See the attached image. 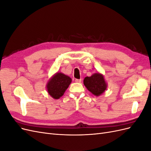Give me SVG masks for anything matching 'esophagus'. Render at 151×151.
Listing matches in <instances>:
<instances>
[{
  "label": "esophagus",
  "mask_w": 151,
  "mask_h": 151,
  "mask_svg": "<svg viewBox=\"0 0 151 151\" xmlns=\"http://www.w3.org/2000/svg\"><path fill=\"white\" fill-rule=\"evenodd\" d=\"M81 79H76L75 80V82H76V83H81Z\"/></svg>",
  "instance_id": "1"
}]
</instances>
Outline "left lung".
Returning <instances> with one entry per match:
<instances>
[{
    "mask_svg": "<svg viewBox=\"0 0 151 151\" xmlns=\"http://www.w3.org/2000/svg\"><path fill=\"white\" fill-rule=\"evenodd\" d=\"M83 83L88 90L96 96L101 95L108 87L104 76L99 72L94 73L90 77H86Z\"/></svg>",
    "mask_w": 151,
    "mask_h": 151,
    "instance_id": "left-lung-1",
    "label": "left lung"
}]
</instances>
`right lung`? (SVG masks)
Wrapping results in <instances>:
<instances>
[{"label":"right lung","mask_w":151,"mask_h":151,"mask_svg":"<svg viewBox=\"0 0 151 151\" xmlns=\"http://www.w3.org/2000/svg\"><path fill=\"white\" fill-rule=\"evenodd\" d=\"M72 79L62 72H57L53 75L47 83L48 93L55 99L62 97L70 84Z\"/></svg>","instance_id":"add662e5"}]
</instances>
